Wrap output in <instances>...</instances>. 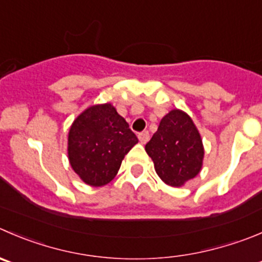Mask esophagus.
<instances>
[{"instance_id":"34e87169","label":"esophagus","mask_w":262,"mask_h":262,"mask_svg":"<svg viewBox=\"0 0 262 262\" xmlns=\"http://www.w3.org/2000/svg\"><path fill=\"white\" fill-rule=\"evenodd\" d=\"M138 138H139V142H141L142 144H146L149 139V133L148 132H142V133L138 134Z\"/></svg>"}]
</instances>
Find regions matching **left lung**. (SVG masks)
Returning a JSON list of instances; mask_svg holds the SVG:
<instances>
[{
  "label": "left lung",
  "instance_id": "8db88e82",
  "mask_svg": "<svg viewBox=\"0 0 262 262\" xmlns=\"http://www.w3.org/2000/svg\"><path fill=\"white\" fill-rule=\"evenodd\" d=\"M146 152L164 183L182 187L202 169L204 144L188 114L171 110L160 121L156 133L146 144Z\"/></svg>",
  "mask_w": 262,
  "mask_h": 262
}]
</instances>
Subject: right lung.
Instances as JSON below:
<instances>
[{
  "label": "right lung",
  "mask_w": 262,
  "mask_h": 262,
  "mask_svg": "<svg viewBox=\"0 0 262 262\" xmlns=\"http://www.w3.org/2000/svg\"><path fill=\"white\" fill-rule=\"evenodd\" d=\"M137 143L136 134L111 103L93 105L70 126L68 156L85 184L102 187L115 178L124 156Z\"/></svg>",
  "instance_id": "add662e5"
}]
</instances>
